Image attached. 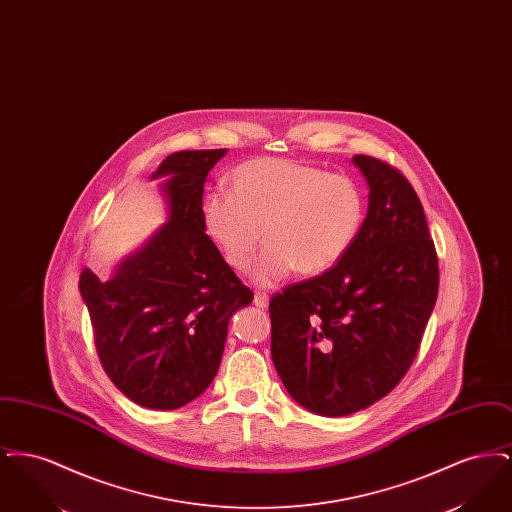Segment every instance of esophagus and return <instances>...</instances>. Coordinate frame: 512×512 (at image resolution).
I'll list each match as a JSON object with an SVG mask.
<instances>
[{
  "label": "esophagus",
  "mask_w": 512,
  "mask_h": 512,
  "mask_svg": "<svg viewBox=\"0 0 512 512\" xmlns=\"http://www.w3.org/2000/svg\"><path fill=\"white\" fill-rule=\"evenodd\" d=\"M253 303H255V307H259V309H267L268 307V295L267 293L257 292L253 295Z\"/></svg>",
  "instance_id": "obj_1"
}]
</instances>
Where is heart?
Segmentation results:
<instances>
[{
    "label": "heart",
    "mask_w": 512,
    "mask_h": 512,
    "mask_svg": "<svg viewBox=\"0 0 512 512\" xmlns=\"http://www.w3.org/2000/svg\"><path fill=\"white\" fill-rule=\"evenodd\" d=\"M365 209L355 178L261 157L230 174V194L205 195L201 217L226 265L238 272L251 265L263 234L267 247L253 280L274 286L295 270L317 276L336 267L357 242Z\"/></svg>",
    "instance_id": "heart-1"
}]
</instances>
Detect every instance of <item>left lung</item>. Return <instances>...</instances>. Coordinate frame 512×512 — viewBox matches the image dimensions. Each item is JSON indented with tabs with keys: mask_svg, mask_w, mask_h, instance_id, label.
<instances>
[{
	"mask_svg": "<svg viewBox=\"0 0 512 512\" xmlns=\"http://www.w3.org/2000/svg\"><path fill=\"white\" fill-rule=\"evenodd\" d=\"M353 163L370 190L357 242L336 267L268 305L276 372L322 416L357 413L401 382L438 299V255L413 186L376 157Z\"/></svg>",
	"mask_w": 512,
	"mask_h": 512,
	"instance_id": "1",
	"label": "left lung"
}]
</instances>
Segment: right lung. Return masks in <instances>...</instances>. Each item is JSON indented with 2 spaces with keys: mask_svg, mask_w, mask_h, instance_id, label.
I'll return each instance as SVG.
<instances>
[{
  "mask_svg": "<svg viewBox=\"0 0 512 512\" xmlns=\"http://www.w3.org/2000/svg\"><path fill=\"white\" fill-rule=\"evenodd\" d=\"M226 149L169 155L151 178L169 176V220L126 257L111 280L80 272L99 361L136 405L172 411L217 376L228 322L253 293L205 234L203 184Z\"/></svg>",
  "mask_w": 512,
  "mask_h": 512,
  "instance_id": "obj_1",
  "label": "right lung"
}]
</instances>
